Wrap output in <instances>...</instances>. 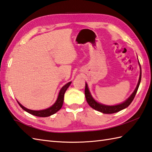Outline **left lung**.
<instances>
[{"label":"left lung","instance_id":"left-lung-1","mask_svg":"<svg viewBox=\"0 0 152 152\" xmlns=\"http://www.w3.org/2000/svg\"><path fill=\"white\" fill-rule=\"evenodd\" d=\"M139 66L140 67V63H139ZM141 74H142V72H141V67H140V77H139V82H138L137 86L136 87L135 90H134L133 94H131L130 97L127 100L125 101V102H123L122 103H120L119 104H116V105H113V106L105 105V104H103L102 103L97 102L93 98L92 95H91V94H90L89 89H88V87L87 84L86 83L85 94V97H86V99L87 103H88L89 105L92 107V109H95L97 111H99V112L103 113L104 114L115 113L117 112H119V111L122 110L124 109H126V108H127L128 106H129V104L131 103V102H133L134 97L136 95L138 88H139V85H140V80H141Z\"/></svg>","mask_w":152,"mask_h":152}]
</instances>
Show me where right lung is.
Masks as SVG:
<instances>
[{"mask_svg": "<svg viewBox=\"0 0 152 152\" xmlns=\"http://www.w3.org/2000/svg\"><path fill=\"white\" fill-rule=\"evenodd\" d=\"M71 83H72V82H69L68 83H67L66 85L64 86L61 89H60L59 94H58V98H57L56 102L54 103L51 107H50L49 108H48V109H47L42 110H30V109H26V108H25V107H23L19 102H18V103L19 104V106L21 107L23 110H25L26 112L32 114V115H34V116H39V117H48L50 115H53V114H55L56 112H58V111L62 108L63 102H64V94L66 92V90L68 88V87L71 85Z\"/></svg>", "mask_w": 152, "mask_h": 152, "instance_id": "obj_1", "label": "right lung"}]
</instances>
